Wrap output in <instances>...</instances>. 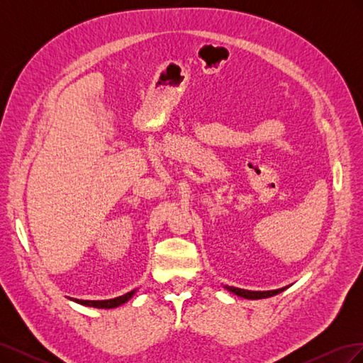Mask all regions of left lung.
I'll return each instance as SVG.
<instances>
[{"mask_svg": "<svg viewBox=\"0 0 363 363\" xmlns=\"http://www.w3.org/2000/svg\"><path fill=\"white\" fill-rule=\"evenodd\" d=\"M230 292H233L239 296H244V298L248 300H260V298H268V296L277 295L281 291H284V288L281 289H276V291H245V289H239V288H233V286H225Z\"/></svg>", "mask_w": 363, "mask_h": 363, "instance_id": "left-lung-1", "label": "left lung"}]
</instances>
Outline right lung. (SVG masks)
Masks as SVG:
<instances>
[{"mask_svg":"<svg viewBox=\"0 0 363 363\" xmlns=\"http://www.w3.org/2000/svg\"><path fill=\"white\" fill-rule=\"evenodd\" d=\"M135 295V291L131 292H127L124 295L121 296H116V298H112V300H101V301H89V300H77V298H72V301L79 303V304H83V306H89V307H96V309H113V307H118L121 304L127 303L131 296Z\"/></svg>","mask_w":363,"mask_h":363,"instance_id":"obj_1","label":"right lung"}]
</instances>
